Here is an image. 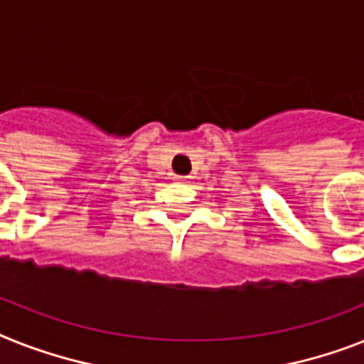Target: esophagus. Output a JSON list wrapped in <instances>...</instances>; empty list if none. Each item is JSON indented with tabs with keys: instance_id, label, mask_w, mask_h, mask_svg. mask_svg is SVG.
<instances>
[{
	"instance_id": "esophagus-1",
	"label": "esophagus",
	"mask_w": 364,
	"mask_h": 364,
	"mask_svg": "<svg viewBox=\"0 0 364 364\" xmlns=\"http://www.w3.org/2000/svg\"><path fill=\"white\" fill-rule=\"evenodd\" d=\"M178 180H186V176H176Z\"/></svg>"
}]
</instances>
